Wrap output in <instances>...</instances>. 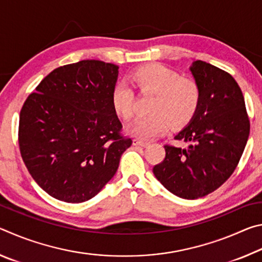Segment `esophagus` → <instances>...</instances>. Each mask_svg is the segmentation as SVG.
Returning a JSON list of instances; mask_svg holds the SVG:
<instances>
[{"mask_svg": "<svg viewBox=\"0 0 262 262\" xmlns=\"http://www.w3.org/2000/svg\"><path fill=\"white\" fill-rule=\"evenodd\" d=\"M133 144H134V145H141V147H145V145H148L149 143H148V142H145V141H142V140H139V139H134V140H133Z\"/></svg>", "mask_w": 262, "mask_h": 262, "instance_id": "1", "label": "esophagus"}]
</instances>
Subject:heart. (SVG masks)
<instances>
[{"label": "heart", "instance_id": "b5f03b06", "mask_svg": "<svg viewBox=\"0 0 262 262\" xmlns=\"http://www.w3.org/2000/svg\"><path fill=\"white\" fill-rule=\"evenodd\" d=\"M130 82L141 95H150L147 117L140 119L130 133L143 140L152 139L168 128L187 126L201 103V88L193 78L184 77L177 70L162 63H148L130 74ZM111 104L119 117L129 121L137 114L136 96L127 84L115 85Z\"/></svg>", "mask_w": 262, "mask_h": 262}]
</instances>
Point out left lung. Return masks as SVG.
<instances>
[{"instance_id": "obj_1", "label": "left lung", "mask_w": 262, "mask_h": 262, "mask_svg": "<svg viewBox=\"0 0 262 262\" xmlns=\"http://www.w3.org/2000/svg\"><path fill=\"white\" fill-rule=\"evenodd\" d=\"M190 72L201 88V103L174 137L189 147L165 144V158L152 171L172 194L195 200L214 192L236 170L250 135V119L241 88L229 73L201 60Z\"/></svg>"}]
</instances>
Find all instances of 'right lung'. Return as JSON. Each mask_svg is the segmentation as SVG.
Masks as SVG:
<instances>
[{
    "instance_id": "add662e5",
    "label": "right lung",
    "mask_w": 262,
    "mask_h": 262,
    "mask_svg": "<svg viewBox=\"0 0 262 262\" xmlns=\"http://www.w3.org/2000/svg\"><path fill=\"white\" fill-rule=\"evenodd\" d=\"M118 69L99 60L62 66L39 83L20 110L21 158L35 183L57 200L94 198L132 145L111 104Z\"/></svg>"
}]
</instances>
